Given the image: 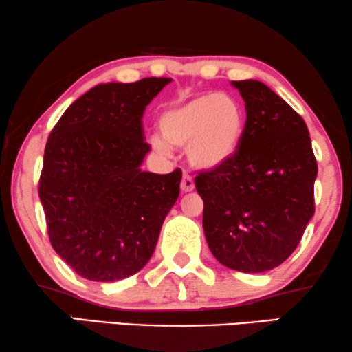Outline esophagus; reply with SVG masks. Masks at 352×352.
I'll list each match as a JSON object with an SVG mask.
<instances>
[{
	"label": "esophagus",
	"instance_id": "esophagus-1",
	"mask_svg": "<svg viewBox=\"0 0 352 352\" xmlns=\"http://www.w3.org/2000/svg\"><path fill=\"white\" fill-rule=\"evenodd\" d=\"M180 188H182V191H184V193H188V191H193V190H195L193 177L188 175V173H184V177H182Z\"/></svg>",
	"mask_w": 352,
	"mask_h": 352
}]
</instances>
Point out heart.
<instances>
[{
	"label": "heart",
	"instance_id": "b5f03b06",
	"mask_svg": "<svg viewBox=\"0 0 352 352\" xmlns=\"http://www.w3.org/2000/svg\"><path fill=\"white\" fill-rule=\"evenodd\" d=\"M160 136L151 146L167 154L170 146L185 148L191 164L216 168L232 159L245 131V110L232 96L206 92L164 110L159 118Z\"/></svg>",
	"mask_w": 352,
	"mask_h": 352
}]
</instances>
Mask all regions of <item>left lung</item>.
<instances>
[{
  "label": "left lung",
  "instance_id": "obj_1",
  "mask_svg": "<svg viewBox=\"0 0 352 352\" xmlns=\"http://www.w3.org/2000/svg\"><path fill=\"white\" fill-rule=\"evenodd\" d=\"M245 102L237 153L195 179L203 229L216 260L242 273L286 261L315 212L317 161L299 113L260 81H232Z\"/></svg>",
  "mask_w": 352,
  "mask_h": 352
}]
</instances>
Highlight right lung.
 <instances>
[{
  "mask_svg": "<svg viewBox=\"0 0 352 352\" xmlns=\"http://www.w3.org/2000/svg\"><path fill=\"white\" fill-rule=\"evenodd\" d=\"M170 78L92 87L48 138L38 182L50 243L89 281L135 274L153 256L180 193L182 170H141L151 146L143 115Z\"/></svg>",
  "mask_w": 352,
  "mask_h": 352,
  "instance_id": "1",
  "label": "right lung"
}]
</instances>
